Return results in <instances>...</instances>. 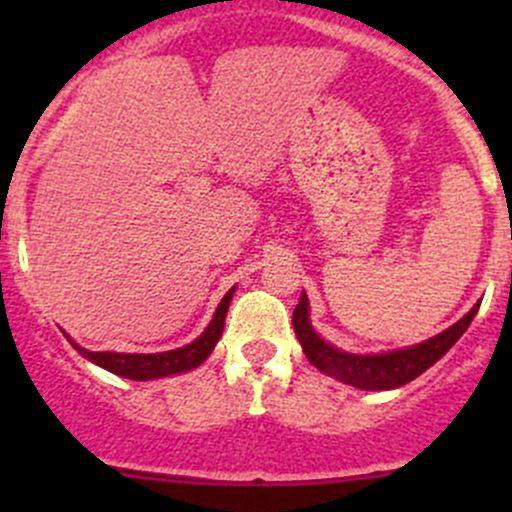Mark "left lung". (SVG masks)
<instances>
[{
  "label": "left lung",
  "mask_w": 512,
  "mask_h": 512,
  "mask_svg": "<svg viewBox=\"0 0 512 512\" xmlns=\"http://www.w3.org/2000/svg\"><path fill=\"white\" fill-rule=\"evenodd\" d=\"M478 307L480 302L473 304L471 312L463 314L453 327L443 329L441 334L426 339V342L381 354L344 352V349L334 347L327 339L319 337L317 329L312 327V319H309V299L304 292L299 297V304L294 307L292 327L299 344H302V352L307 354V359L319 371H324L332 379L342 381V384L356 386V389L389 391L409 384L416 376H421L423 371L431 369L463 337V332L471 327L473 317L478 314Z\"/></svg>",
  "instance_id": "obj_1"
}]
</instances>
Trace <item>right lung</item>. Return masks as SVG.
Listing matches in <instances>:
<instances>
[{
  "label": "right lung",
  "mask_w": 512,
  "mask_h": 512,
  "mask_svg": "<svg viewBox=\"0 0 512 512\" xmlns=\"http://www.w3.org/2000/svg\"><path fill=\"white\" fill-rule=\"evenodd\" d=\"M235 294V287L220 299L218 309H215L213 319L205 327V332L198 339H193L190 344L180 349H170V352H158V354H123V352H91V349L79 347L69 334L64 332V337L69 339L71 347L76 349L84 359H89L91 364L101 366V369L111 371V374L123 376V379L133 381H151V379H163V376H175L185 374L190 369H198L210 354H213L215 344L223 337L227 307H230V299Z\"/></svg>",
  "instance_id": "add662e5"
}]
</instances>
